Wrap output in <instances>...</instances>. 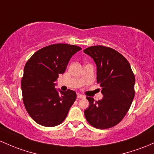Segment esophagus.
Here are the masks:
<instances>
[{"label":"esophagus","instance_id":"obj_1","mask_svg":"<svg viewBox=\"0 0 154 154\" xmlns=\"http://www.w3.org/2000/svg\"><path fill=\"white\" fill-rule=\"evenodd\" d=\"M84 97L83 95H82V94L80 93H77V99H81V98H84Z\"/></svg>","mask_w":154,"mask_h":154}]
</instances>
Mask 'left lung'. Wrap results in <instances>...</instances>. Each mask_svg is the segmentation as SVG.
<instances>
[{"label":"left lung","mask_w":154,"mask_h":154,"mask_svg":"<svg viewBox=\"0 0 154 154\" xmlns=\"http://www.w3.org/2000/svg\"><path fill=\"white\" fill-rule=\"evenodd\" d=\"M84 52L96 64L97 83L102 87L103 95L98 101L87 97L90 105L84 115L95 128H112L123 120L131 105L135 94L134 74L127 59L111 48L91 46Z\"/></svg>","instance_id":"8db88e82"}]
</instances>
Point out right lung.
<instances>
[{"mask_svg": "<svg viewBox=\"0 0 154 154\" xmlns=\"http://www.w3.org/2000/svg\"><path fill=\"white\" fill-rule=\"evenodd\" d=\"M80 50L73 45H51L34 53L26 62L21 80L23 100L29 115L39 125L53 127L62 123L76 99L73 90L59 93L55 82Z\"/></svg>", "mask_w": 154, "mask_h": 154, "instance_id": "right-lung-1", "label": "right lung"}]
</instances>
